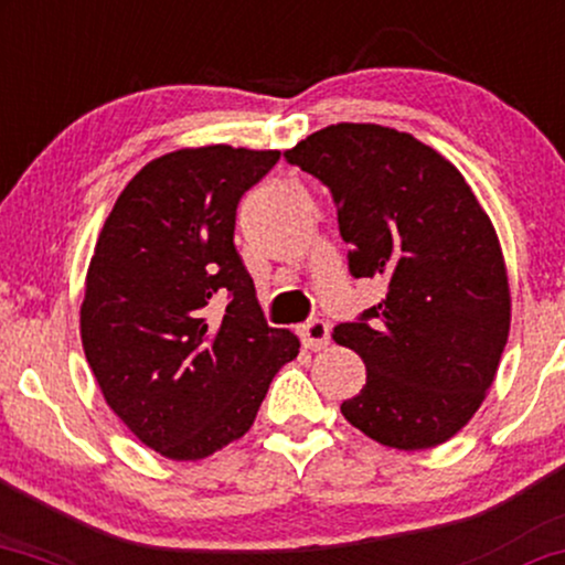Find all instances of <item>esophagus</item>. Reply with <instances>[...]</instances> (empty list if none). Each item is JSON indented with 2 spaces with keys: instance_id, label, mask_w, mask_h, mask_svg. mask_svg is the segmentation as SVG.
<instances>
[{
  "instance_id": "esophagus-1",
  "label": "esophagus",
  "mask_w": 565,
  "mask_h": 565,
  "mask_svg": "<svg viewBox=\"0 0 565 565\" xmlns=\"http://www.w3.org/2000/svg\"><path fill=\"white\" fill-rule=\"evenodd\" d=\"M299 333H302L305 347L312 349V352H320V349H326L328 341H331V328H328L326 320L320 318H312L310 323H305L299 328Z\"/></svg>"
}]
</instances>
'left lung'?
<instances>
[{"instance_id":"8db88e82","label":"left lung","mask_w":565,"mask_h":565,"mask_svg":"<svg viewBox=\"0 0 565 565\" xmlns=\"http://www.w3.org/2000/svg\"><path fill=\"white\" fill-rule=\"evenodd\" d=\"M284 159L331 190L352 276L388 281L356 323L333 328L367 367L341 414L398 451L440 446L480 409L509 341L495 226L461 171L409 132L341 122Z\"/></svg>"}]
</instances>
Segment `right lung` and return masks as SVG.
Wrapping results in <instances>:
<instances>
[{
  "label": "right lung",
  "mask_w": 565,
  "mask_h": 565,
  "mask_svg": "<svg viewBox=\"0 0 565 565\" xmlns=\"http://www.w3.org/2000/svg\"><path fill=\"white\" fill-rule=\"evenodd\" d=\"M278 151L180 148L127 182L85 276L81 339L130 433L171 461L221 451L255 423L299 339L270 328L234 247L239 198Z\"/></svg>",
  "instance_id": "right-lung-1"
}]
</instances>
